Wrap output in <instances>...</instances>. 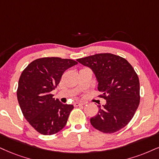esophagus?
<instances>
[{"label":"esophagus","mask_w":159,"mask_h":159,"mask_svg":"<svg viewBox=\"0 0 159 159\" xmlns=\"http://www.w3.org/2000/svg\"><path fill=\"white\" fill-rule=\"evenodd\" d=\"M85 103L83 102H75L74 103V106L77 107V106H80V105H83Z\"/></svg>","instance_id":"1"}]
</instances>
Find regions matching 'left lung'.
Wrapping results in <instances>:
<instances>
[{"label": "left lung", "instance_id": "obj_1", "mask_svg": "<svg viewBox=\"0 0 159 159\" xmlns=\"http://www.w3.org/2000/svg\"><path fill=\"white\" fill-rule=\"evenodd\" d=\"M80 63L93 70L98 82L99 96L106 100L91 124L105 134H113L130 122L140 102L139 80L125 58L110 54H97L78 59Z\"/></svg>", "mask_w": 159, "mask_h": 159}]
</instances>
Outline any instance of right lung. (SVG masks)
Masks as SVG:
<instances>
[{"label":"right lung","instance_id":"1","mask_svg":"<svg viewBox=\"0 0 159 159\" xmlns=\"http://www.w3.org/2000/svg\"><path fill=\"white\" fill-rule=\"evenodd\" d=\"M77 64L60 57L37 59L20 76L17 97L25 119L38 133L53 135L66 126L72 105L62 104L51 93L66 70Z\"/></svg>","mask_w":159,"mask_h":159}]
</instances>
